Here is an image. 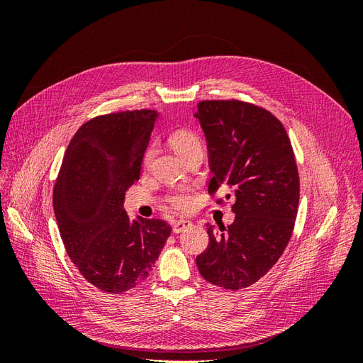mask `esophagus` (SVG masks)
Instances as JSON below:
<instances>
[{
    "label": "esophagus",
    "mask_w": 363,
    "mask_h": 363,
    "mask_svg": "<svg viewBox=\"0 0 363 363\" xmlns=\"http://www.w3.org/2000/svg\"><path fill=\"white\" fill-rule=\"evenodd\" d=\"M191 225V221L188 219H179V221H175L172 225V232L174 233H182L184 228H188Z\"/></svg>",
    "instance_id": "obj_1"
}]
</instances>
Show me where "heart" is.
I'll use <instances>...</instances> for the list:
<instances>
[{
    "mask_svg": "<svg viewBox=\"0 0 363 363\" xmlns=\"http://www.w3.org/2000/svg\"><path fill=\"white\" fill-rule=\"evenodd\" d=\"M169 142L172 148L179 152L182 157L186 155H189L192 151H203V142L200 136L195 133L192 130H177L169 136ZM155 155V147H150L145 151L144 160L145 163ZM167 201L177 211H188V208L192 206V194L189 189L186 188H177L168 194Z\"/></svg>",
    "mask_w": 363,
    "mask_h": 363,
    "instance_id": "1",
    "label": "heart"
}]
</instances>
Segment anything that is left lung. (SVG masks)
Here are the masks:
<instances>
[{"instance_id": "left-lung-1", "label": "left lung", "mask_w": 363, "mask_h": 363, "mask_svg": "<svg viewBox=\"0 0 363 363\" xmlns=\"http://www.w3.org/2000/svg\"><path fill=\"white\" fill-rule=\"evenodd\" d=\"M213 177L208 194L232 191L235 221L207 227L208 245L196 256L201 276L219 288L255 284L286 248L300 201V177L289 136L267 108L239 100L196 104ZM224 203L223 199L216 200Z\"/></svg>"}]
</instances>
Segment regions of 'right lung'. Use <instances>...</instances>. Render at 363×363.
Masks as SVG:
<instances>
[{"label": "right lung", "instance_id": "add662e5", "mask_svg": "<svg viewBox=\"0 0 363 363\" xmlns=\"http://www.w3.org/2000/svg\"><path fill=\"white\" fill-rule=\"evenodd\" d=\"M157 112L95 116L71 139L52 191L69 259L95 288L125 292L144 281L171 235L163 219H131L125 191L139 180Z\"/></svg>", "mask_w": 363, "mask_h": 363}]
</instances>
